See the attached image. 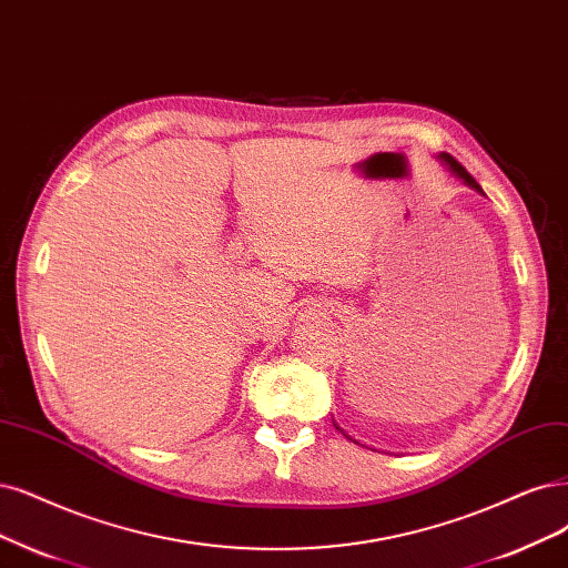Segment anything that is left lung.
Returning a JSON list of instances; mask_svg holds the SVG:
<instances>
[{
	"instance_id": "8db88e82",
	"label": "left lung",
	"mask_w": 568,
	"mask_h": 568,
	"mask_svg": "<svg viewBox=\"0 0 568 568\" xmlns=\"http://www.w3.org/2000/svg\"><path fill=\"white\" fill-rule=\"evenodd\" d=\"M439 159H443V161H445V163L449 165V171H452L454 175H458V178H460V180H464V182H466L468 186H473V189H475V192H479V194H485V192H481V186H479V184L475 182V178H473V175H470V173L466 171V168H464V165H460V163H458V161H456V159H454L452 154H439ZM334 426H337V424H334ZM337 430H342V428L337 426ZM342 433H344V430H342ZM344 435H346V433H344ZM346 437H348V435H346Z\"/></svg>"
}]
</instances>
